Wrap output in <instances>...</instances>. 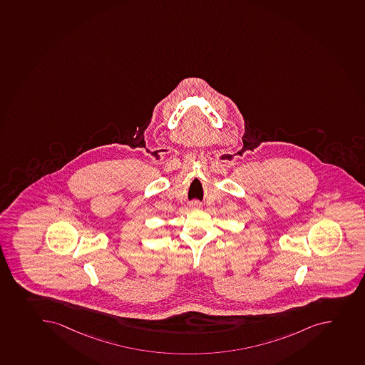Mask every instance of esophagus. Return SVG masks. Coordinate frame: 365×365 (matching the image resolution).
<instances>
[{"label": "esophagus", "mask_w": 365, "mask_h": 365, "mask_svg": "<svg viewBox=\"0 0 365 365\" xmlns=\"http://www.w3.org/2000/svg\"><path fill=\"white\" fill-rule=\"evenodd\" d=\"M191 206L193 208H197V207H200V204H199V202H197V201H193V202H191Z\"/></svg>", "instance_id": "obj_1"}]
</instances>
